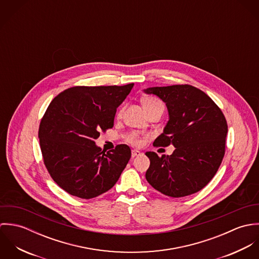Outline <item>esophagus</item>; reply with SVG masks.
<instances>
[{
	"label": "esophagus",
	"instance_id": "esophagus-1",
	"mask_svg": "<svg viewBox=\"0 0 259 259\" xmlns=\"http://www.w3.org/2000/svg\"><path fill=\"white\" fill-rule=\"evenodd\" d=\"M141 154H142V152L140 150H138V149H133L132 150V157H136V156H139Z\"/></svg>",
	"mask_w": 259,
	"mask_h": 259
}]
</instances>
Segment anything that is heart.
I'll return each instance as SVG.
<instances>
[{
	"label": "heart",
	"mask_w": 259,
	"mask_h": 259,
	"mask_svg": "<svg viewBox=\"0 0 259 259\" xmlns=\"http://www.w3.org/2000/svg\"><path fill=\"white\" fill-rule=\"evenodd\" d=\"M143 106H144L145 111H147V113H148V111H150L151 110H153V109H156V108H162L163 109L162 103L158 99L153 98V97H148V98L144 99ZM121 112H122V110L118 111L117 116H120ZM125 141L127 143L134 145V146H139L142 143V139H141L140 135H138L137 133H130V134H127L125 136Z\"/></svg>",
	"instance_id": "1"
}]
</instances>
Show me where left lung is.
Wrapping results in <instances>:
<instances>
[{
	"label": "left lung",
	"instance_id": "8db88e82",
	"mask_svg": "<svg viewBox=\"0 0 259 259\" xmlns=\"http://www.w3.org/2000/svg\"><path fill=\"white\" fill-rule=\"evenodd\" d=\"M145 93L162 100L169 115L153 146L176 148L171 155L146 152L150 160L148 184L171 197L199 191L212 180L224 156L227 122L222 110L205 93L189 84L148 88Z\"/></svg>",
	"mask_w": 259,
	"mask_h": 259
}]
</instances>
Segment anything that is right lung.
I'll return each instance as SVG.
<instances>
[{"instance_id":"1","label":"right lung","mask_w":259,"mask_h":259,"mask_svg":"<svg viewBox=\"0 0 259 259\" xmlns=\"http://www.w3.org/2000/svg\"><path fill=\"white\" fill-rule=\"evenodd\" d=\"M133 87H73L51 102L39 123V147L50 176L68 193L90 199L118 181L131 148L118 145L106 153L95 140L113 126L116 109Z\"/></svg>"}]
</instances>
